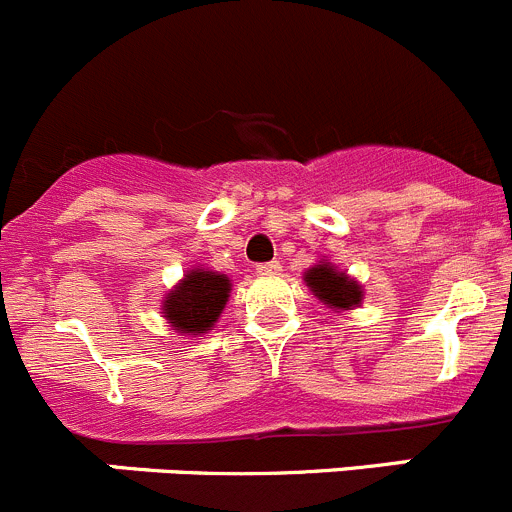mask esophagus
<instances>
[{"instance_id":"1","label":"esophagus","mask_w":512,"mask_h":512,"mask_svg":"<svg viewBox=\"0 0 512 512\" xmlns=\"http://www.w3.org/2000/svg\"><path fill=\"white\" fill-rule=\"evenodd\" d=\"M255 270L260 272V275H278V272L283 270V265H280V260H270V262H260V265H255Z\"/></svg>"}]
</instances>
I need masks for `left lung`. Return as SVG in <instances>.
Masks as SVG:
<instances>
[{
  "instance_id": "8db88e82",
  "label": "left lung",
  "mask_w": 512,
  "mask_h": 512,
  "mask_svg": "<svg viewBox=\"0 0 512 512\" xmlns=\"http://www.w3.org/2000/svg\"><path fill=\"white\" fill-rule=\"evenodd\" d=\"M305 283L318 298L333 308H353L361 303V288L353 280H348L343 272L333 270V265H315L308 270Z\"/></svg>"
}]
</instances>
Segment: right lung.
Wrapping results in <instances>:
<instances>
[{"mask_svg": "<svg viewBox=\"0 0 512 512\" xmlns=\"http://www.w3.org/2000/svg\"><path fill=\"white\" fill-rule=\"evenodd\" d=\"M229 298V280L209 270L189 272L166 298V318L181 333H204L214 326Z\"/></svg>", "mask_w": 512, "mask_h": 512, "instance_id": "right-lung-1", "label": "right lung"}]
</instances>
